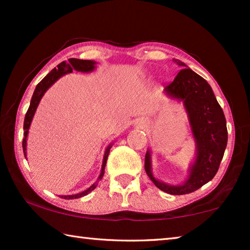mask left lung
<instances>
[{"label": "left lung", "instance_id": "8db88e82", "mask_svg": "<svg viewBox=\"0 0 250 250\" xmlns=\"http://www.w3.org/2000/svg\"><path fill=\"white\" fill-rule=\"evenodd\" d=\"M173 61L182 70L164 88V94L170 99L183 103L195 142V159L188 167V177L181 184H168L156 179L152 172L150 149L146 154L145 168L150 180L161 191L172 195H183L202 188L217 173L227 146V128L223 109L208 83L183 62Z\"/></svg>", "mask_w": 250, "mask_h": 250}]
</instances>
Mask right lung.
<instances>
[{"instance_id":"obj_1","label":"right lung","mask_w":250,"mask_h":250,"mask_svg":"<svg viewBox=\"0 0 250 250\" xmlns=\"http://www.w3.org/2000/svg\"><path fill=\"white\" fill-rule=\"evenodd\" d=\"M96 64L97 62L95 61H83V59H78V58H69L68 62H62L61 64L57 65V67H55L53 70H50V73L45 76V77L41 80V83L37 84L35 90H34V94L32 96L31 99V104H29V108L26 112V116H25L24 119V138H23V152L25 158H26V145H27V135H28V130L29 126H31L32 120L34 118V115H35L36 109L39 107L40 101L43 98V96L45 95V92L48 90V88L50 86L57 82V80L64 76L66 74L73 73V70H77L80 71V73H91L96 69ZM112 143L107 146V149L104 151V160H103V166H101V171H100V175L98 176V179L92 184L89 188H87L86 191L80 192L77 194H74V195H61L62 198H65V200H74V198H79L83 197L87 194H89L91 191L97 188L98 185V182L103 179L104 174V167H105V163H107V159L109 155L110 149H111ZM27 160V159H26Z\"/></svg>"}]
</instances>
